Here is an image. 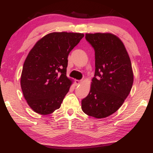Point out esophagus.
Segmentation results:
<instances>
[{"mask_svg": "<svg viewBox=\"0 0 153 153\" xmlns=\"http://www.w3.org/2000/svg\"><path fill=\"white\" fill-rule=\"evenodd\" d=\"M81 82H82V81H81V80H76V81H75V84L77 85L80 84Z\"/></svg>", "mask_w": 153, "mask_h": 153, "instance_id": "esophagus-1", "label": "esophagus"}]
</instances>
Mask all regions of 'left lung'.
<instances>
[{
	"label": "left lung",
	"instance_id": "1",
	"mask_svg": "<svg viewBox=\"0 0 153 153\" xmlns=\"http://www.w3.org/2000/svg\"><path fill=\"white\" fill-rule=\"evenodd\" d=\"M85 37L95 51V72L81 108L88 116L106 118L122 106L130 93L134 81L130 58L116 35L98 33Z\"/></svg>",
	"mask_w": 153,
	"mask_h": 153
}]
</instances>
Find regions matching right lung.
<instances>
[{
  "instance_id": "right-lung-1",
  "label": "right lung",
  "mask_w": 153,
  "mask_h": 153,
  "mask_svg": "<svg viewBox=\"0 0 153 153\" xmlns=\"http://www.w3.org/2000/svg\"><path fill=\"white\" fill-rule=\"evenodd\" d=\"M84 35L52 33L35 44L21 76L24 98L35 112L48 115L60 107L72 81L66 76L68 56Z\"/></svg>"
}]
</instances>
